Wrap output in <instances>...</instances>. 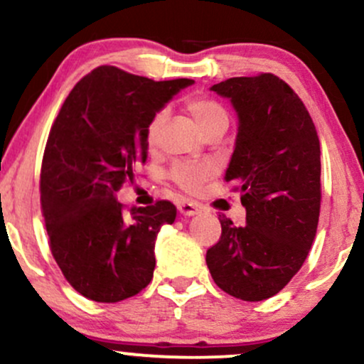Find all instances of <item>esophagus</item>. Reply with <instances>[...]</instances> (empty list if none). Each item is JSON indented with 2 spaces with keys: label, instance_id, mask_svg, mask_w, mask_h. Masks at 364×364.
Masks as SVG:
<instances>
[{
  "label": "esophagus",
  "instance_id": "1",
  "mask_svg": "<svg viewBox=\"0 0 364 364\" xmlns=\"http://www.w3.org/2000/svg\"><path fill=\"white\" fill-rule=\"evenodd\" d=\"M200 210H201L200 205L193 203V201H181V203L178 205V212L181 213V215H186V217L196 215Z\"/></svg>",
  "mask_w": 364,
  "mask_h": 364
}]
</instances>
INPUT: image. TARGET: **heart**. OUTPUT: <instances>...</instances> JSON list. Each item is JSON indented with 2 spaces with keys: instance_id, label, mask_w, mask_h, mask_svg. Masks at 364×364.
<instances>
[{
  "instance_id": "1",
  "label": "heart",
  "mask_w": 364,
  "mask_h": 364,
  "mask_svg": "<svg viewBox=\"0 0 364 364\" xmlns=\"http://www.w3.org/2000/svg\"><path fill=\"white\" fill-rule=\"evenodd\" d=\"M186 110L191 113L195 118L196 125L205 135L217 129H227L229 125V115L227 110L222 107L217 100L208 98V96H190L185 100ZM166 118H168V112L159 110L154 117L151 118L147 127V140L154 142L157 134H159L161 127L164 125ZM210 174H212V168L208 164H191V163H178L171 169V178L178 183L183 190L193 191L201 181H205Z\"/></svg>"
}]
</instances>
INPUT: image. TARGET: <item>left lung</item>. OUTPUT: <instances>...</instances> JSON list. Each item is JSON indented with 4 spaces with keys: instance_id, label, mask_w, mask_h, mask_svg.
Listing matches in <instances>:
<instances>
[{
    "instance_id": "left-lung-1",
    "label": "left lung",
    "mask_w": 364,
    "mask_h": 364,
    "mask_svg": "<svg viewBox=\"0 0 364 364\" xmlns=\"http://www.w3.org/2000/svg\"><path fill=\"white\" fill-rule=\"evenodd\" d=\"M237 113L225 181L235 183L246 224L222 217L207 251L213 282L246 301L277 295L307 259L321 212V144L299 95L274 74L230 77L210 87Z\"/></svg>"
}]
</instances>
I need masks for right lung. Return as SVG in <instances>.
Instances as JSON below:
<instances>
[{
  "label": "right lung",
  "instance_id": "right-lung-1",
  "mask_svg": "<svg viewBox=\"0 0 364 364\" xmlns=\"http://www.w3.org/2000/svg\"><path fill=\"white\" fill-rule=\"evenodd\" d=\"M193 80L152 81L100 65L73 87L43 152L41 201L50 251L86 299L115 304L151 283L154 246L176 207L125 212L117 191L147 161V127Z\"/></svg>",
  "mask_w": 364,
  "mask_h": 364
}]
</instances>
